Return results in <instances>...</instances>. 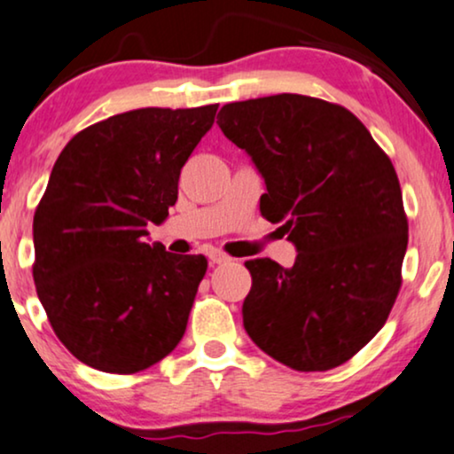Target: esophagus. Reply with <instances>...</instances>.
Here are the masks:
<instances>
[{
  "instance_id": "obj_1",
  "label": "esophagus",
  "mask_w": 454,
  "mask_h": 454,
  "mask_svg": "<svg viewBox=\"0 0 454 454\" xmlns=\"http://www.w3.org/2000/svg\"><path fill=\"white\" fill-rule=\"evenodd\" d=\"M209 260H211V263H228L231 262V257H228L226 254H222V251L214 249V251H209Z\"/></svg>"
}]
</instances>
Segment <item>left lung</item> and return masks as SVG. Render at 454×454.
I'll use <instances>...</instances> for the list:
<instances>
[{
    "label": "left lung",
    "mask_w": 454,
    "mask_h": 454,
    "mask_svg": "<svg viewBox=\"0 0 454 454\" xmlns=\"http://www.w3.org/2000/svg\"><path fill=\"white\" fill-rule=\"evenodd\" d=\"M217 125L255 163L260 211L283 223L295 263L245 262V331L295 371L348 363L392 312L409 243L392 160L356 114L300 94L223 105Z\"/></svg>",
    "instance_id": "8db88e82"
}]
</instances>
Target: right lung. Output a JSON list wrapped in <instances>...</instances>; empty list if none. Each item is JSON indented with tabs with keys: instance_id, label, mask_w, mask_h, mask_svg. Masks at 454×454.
I'll return each instance as SVG.
<instances>
[{
	"instance_id": "right-lung-1",
	"label": "right lung",
	"mask_w": 454,
	"mask_h": 454,
	"mask_svg": "<svg viewBox=\"0 0 454 454\" xmlns=\"http://www.w3.org/2000/svg\"><path fill=\"white\" fill-rule=\"evenodd\" d=\"M217 105L137 108L74 134L33 217V280L56 337L83 364L131 375L184 335L205 255L146 243Z\"/></svg>"
}]
</instances>
